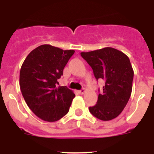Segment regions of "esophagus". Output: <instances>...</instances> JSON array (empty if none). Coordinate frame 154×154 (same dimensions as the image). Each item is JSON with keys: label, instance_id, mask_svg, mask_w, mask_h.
I'll use <instances>...</instances> for the list:
<instances>
[{"label": "esophagus", "instance_id": "esophagus-1", "mask_svg": "<svg viewBox=\"0 0 154 154\" xmlns=\"http://www.w3.org/2000/svg\"><path fill=\"white\" fill-rule=\"evenodd\" d=\"M85 89H81V90H79L78 91V92H79V94H81V95H82V94H84V93H85Z\"/></svg>", "mask_w": 154, "mask_h": 154}]
</instances>
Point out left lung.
I'll list each match as a JSON object with an SVG mask.
<instances>
[{
	"label": "left lung",
	"mask_w": 154,
	"mask_h": 154,
	"mask_svg": "<svg viewBox=\"0 0 154 154\" xmlns=\"http://www.w3.org/2000/svg\"><path fill=\"white\" fill-rule=\"evenodd\" d=\"M81 55L92 67L96 79L105 80L103 92L89 111L101 120L115 119L131 96L133 69L130 59L123 52L110 47L81 52Z\"/></svg>",
	"instance_id": "1"
}]
</instances>
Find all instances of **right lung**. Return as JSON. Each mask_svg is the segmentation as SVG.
Masks as SVG:
<instances>
[{"label":"right lung","mask_w":154,"mask_h":154,"mask_svg":"<svg viewBox=\"0 0 154 154\" xmlns=\"http://www.w3.org/2000/svg\"><path fill=\"white\" fill-rule=\"evenodd\" d=\"M74 53V50L42 45L32 50L21 65L19 83L22 96L42 120L55 122L69 112L75 95L66 86L57 87L56 84Z\"/></svg>","instance_id":"right-lung-1"}]
</instances>
